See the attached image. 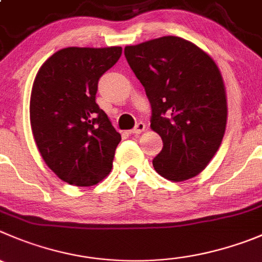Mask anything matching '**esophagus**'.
<instances>
[{
	"label": "esophagus",
	"instance_id": "obj_1",
	"mask_svg": "<svg viewBox=\"0 0 262 262\" xmlns=\"http://www.w3.org/2000/svg\"><path fill=\"white\" fill-rule=\"evenodd\" d=\"M144 129H145V123H144V122H138L133 129H129V134H131V135H139V134L143 133Z\"/></svg>",
	"mask_w": 262,
	"mask_h": 262
}]
</instances>
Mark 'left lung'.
I'll list each match as a JSON object with an SVG mask.
<instances>
[{
    "instance_id": "obj_1",
    "label": "left lung",
    "mask_w": 262,
    "mask_h": 262,
    "mask_svg": "<svg viewBox=\"0 0 262 262\" xmlns=\"http://www.w3.org/2000/svg\"><path fill=\"white\" fill-rule=\"evenodd\" d=\"M151 106L150 127L163 141L154 170L171 181L194 178L217 151L226 96L215 61L186 39L166 36L124 47Z\"/></svg>"
}]
</instances>
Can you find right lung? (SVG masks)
I'll list each match as a JSON object with an SVG mask.
<instances>
[{"label":"right lung","instance_id":"obj_1","mask_svg":"<svg viewBox=\"0 0 262 262\" xmlns=\"http://www.w3.org/2000/svg\"><path fill=\"white\" fill-rule=\"evenodd\" d=\"M121 55L122 47H67L50 56L34 79V141L47 166L72 185H95L112 170L121 135L96 104V92Z\"/></svg>","mask_w":262,"mask_h":262}]
</instances>
